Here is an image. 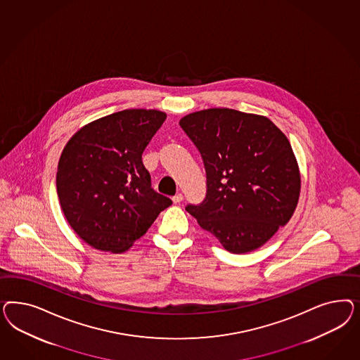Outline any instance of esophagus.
<instances>
[{
	"instance_id": "34e87169",
	"label": "esophagus",
	"mask_w": 360,
	"mask_h": 360,
	"mask_svg": "<svg viewBox=\"0 0 360 360\" xmlns=\"http://www.w3.org/2000/svg\"><path fill=\"white\" fill-rule=\"evenodd\" d=\"M182 200H184V195L182 194H176V195L173 196V202H174L175 205L181 203Z\"/></svg>"
}]
</instances>
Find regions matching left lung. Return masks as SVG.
<instances>
[{"label": "left lung", "instance_id": "8db88e82", "mask_svg": "<svg viewBox=\"0 0 360 360\" xmlns=\"http://www.w3.org/2000/svg\"><path fill=\"white\" fill-rule=\"evenodd\" d=\"M200 153L207 193L186 211L232 253L260 248L295 212L301 176L286 136L268 117L229 108L179 121Z\"/></svg>", "mask_w": 360, "mask_h": 360}]
</instances>
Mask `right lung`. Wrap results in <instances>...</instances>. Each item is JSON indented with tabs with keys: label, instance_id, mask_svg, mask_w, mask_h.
<instances>
[{
	"label": "right lung",
	"instance_id": "obj_1",
	"mask_svg": "<svg viewBox=\"0 0 360 360\" xmlns=\"http://www.w3.org/2000/svg\"><path fill=\"white\" fill-rule=\"evenodd\" d=\"M166 113L125 109L77 131L62 152L56 191L67 221L98 251L129 250L172 199L155 193L142 153Z\"/></svg>",
	"mask_w": 360,
	"mask_h": 360
}]
</instances>
